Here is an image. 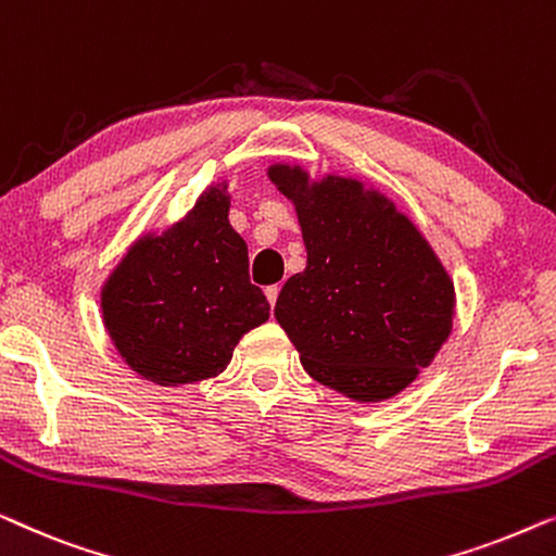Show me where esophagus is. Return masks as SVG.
<instances>
[{
	"mask_svg": "<svg viewBox=\"0 0 556 556\" xmlns=\"http://www.w3.org/2000/svg\"><path fill=\"white\" fill-rule=\"evenodd\" d=\"M278 293H280V288H278V286H270V288H265V295H268L270 306H276V301H278Z\"/></svg>",
	"mask_w": 556,
	"mask_h": 556,
	"instance_id": "obj_1",
	"label": "esophagus"
}]
</instances>
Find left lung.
Returning <instances> with one entry per match:
<instances>
[{"mask_svg":"<svg viewBox=\"0 0 556 556\" xmlns=\"http://www.w3.org/2000/svg\"><path fill=\"white\" fill-rule=\"evenodd\" d=\"M270 179L295 202L308 253L276 301L303 369L362 402L405 390L451 333L443 265L413 223L359 181L308 185L295 166H273Z\"/></svg>","mask_w":556,"mask_h":556,"instance_id":"obj_1","label":"left lung"}]
</instances>
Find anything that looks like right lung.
I'll return each mask as SVG.
<instances>
[{"instance_id": "obj_1", "label": "right lung", "mask_w": 556, "mask_h": 556, "mask_svg": "<svg viewBox=\"0 0 556 556\" xmlns=\"http://www.w3.org/2000/svg\"><path fill=\"white\" fill-rule=\"evenodd\" d=\"M210 189L159 238H143L103 288V321L128 367L162 387L202 382L232 359L270 303L248 276V245Z\"/></svg>"}]
</instances>
